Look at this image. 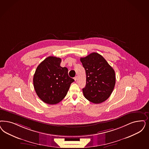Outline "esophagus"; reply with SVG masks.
I'll return each instance as SVG.
<instances>
[{"mask_svg": "<svg viewBox=\"0 0 149 149\" xmlns=\"http://www.w3.org/2000/svg\"><path fill=\"white\" fill-rule=\"evenodd\" d=\"M74 80H75V81H77V76H76L75 77H74Z\"/></svg>", "mask_w": 149, "mask_h": 149, "instance_id": "34e87169", "label": "esophagus"}]
</instances>
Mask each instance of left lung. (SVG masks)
Returning a JSON list of instances; mask_svg holds the SVG:
<instances>
[{
    "label": "left lung",
    "instance_id": "left-lung-1",
    "mask_svg": "<svg viewBox=\"0 0 149 149\" xmlns=\"http://www.w3.org/2000/svg\"><path fill=\"white\" fill-rule=\"evenodd\" d=\"M86 75V86L82 88L85 97L98 104L107 100L116 84L115 72L106 59L97 53L81 58Z\"/></svg>",
    "mask_w": 149,
    "mask_h": 149
}]
</instances>
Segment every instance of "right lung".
Instances as JSON below:
<instances>
[{
    "label": "right lung",
    "mask_w": 149,
    "mask_h": 149,
    "mask_svg": "<svg viewBox=\"0 0 149 149\" xmlns=\"http://www.w3.org/2000/svg\"><path fill=\"white\" fill-rule=\"evenodd\" d=\"M60 58L47 57L37 68L33 76V86L37 96L44 102L55 104L67 95L74 80L68 75V69L61 67Z\"/></svg>",
    "instance_id": "add662e5"
}]
</instances>
